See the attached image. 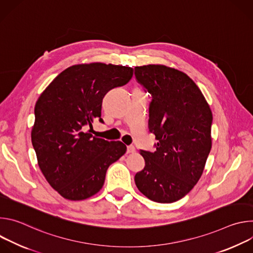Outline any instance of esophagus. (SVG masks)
Returning a JSON list of instances; mask_svg holds the SVG:
<instances>
[{
	"label": "esophagus",
	"mask_w": 253,
	"mask_h": 253,
	"mask_svg": "<svg viewBox=\"0 0 253 253\" xmlns=\"http://www.w3.org/2000/svg\"><path fill=\"white\" fill-rule=\"evenodd\" d=\"M135 151H136V149H135V147L134 146H128L127 147V153H135Z\"/></svg>",
	"instance_id": "esophagus-1"
}]
</instances>
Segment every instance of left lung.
Returning <instances> with one entry per match:
<instances>
[{"mask_svg": "<svg viewBox=\"0 0 253 253\" xmlns=\"http://www.w3.org/2000/svg\"><path fill=\"white\" fill-rule=\"evenodd\" d=\"M151 95L149 131L156 151L141 150L145 167L135 175L139 191L152 201L172 203L200 179L211 149L212 112L202 92L183 72L164 65L135 67Z\"/></svg>", "mask_w": 253, "mask_h": 253, "instance_id": "1", "label": "left lung"}]
</instances>
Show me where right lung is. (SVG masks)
I'll return each instance as SVG.
<instances>
[{"instance_id": "1", "label": "right lung", "mask_w": 253, "mask_h": 253, "mask_svg": "<svg viewBox=\"0 0 253 253\" xmlns=\"http://www.w3.org/2000/svg\"><path fill=\"white\" fill-rule=\"evenodd\" d=\"M131 67L104 63L74 65L44 90L35 106L32 144L49 184L64 198L84 200L100 191L108 167L127 150L120 141L85 130L101 118L102 100L127 84Z\"/></svg>"}]
</instances>
